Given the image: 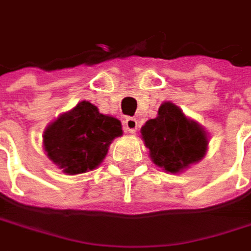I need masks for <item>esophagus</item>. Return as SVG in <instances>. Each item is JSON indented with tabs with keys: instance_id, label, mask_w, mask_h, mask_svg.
Masks as SVG:
<instances>
[{
	"instance_id": "obj_1",
	"label": "esophagus",
	"mask_w": 251,
	"mask_h": 251,
	"mask_svg": "<svg viewBox=\"0 0 251 251\" xmlns=\"http://www.w3.org/2000/svg\"><path fill=\"white\" fill-rule=\"evenodd\" d=\"M124 126H125V130L126 132H129V133H135L137 130V124L136 118H132V116H127L125 118V121H124Z\"/></svg>"
}]
</instances>
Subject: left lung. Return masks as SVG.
<instances>
[{
	"mask_svg": "<svg viewBox=\"0 0 251 251\" xmlns=\"http://www.w3.org/2000/svg\"><path fill=\"white\" fill-rule=\"evenodd\" d=\"M140 132L151 161L173 174L198 163L208 149L203 127L188 119L173 102L161 104L157 116L149 119Z\"/></svg>",
	"mask_w": 251,
	"mask_h": 251,
	"instance_id": "left-lung-1",
	"label": "left lung"
}]
</instances>
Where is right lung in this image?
<instances>
[{
  "label": "right lung",
  "mask_w": 251,
  "mask_h": 251,
  "mask_svg": "<svg viewBox=\"0 0 251 251\" xmlns=\"http://www.w3.org/2000/svg\"><path fill=\"white\" fill-rule=\"evenodd\" d=\"M118 136H122V125L116 118L81 101L46 127L43 147L56 166L74 176L97 169Z\"/></svg>",
  "instance_id": "obj_1"
}]
</instances>
